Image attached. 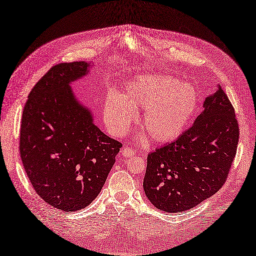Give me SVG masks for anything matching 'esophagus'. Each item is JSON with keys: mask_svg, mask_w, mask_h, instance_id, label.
Listing matches in <instances>:
<instances>
[{"mask_svg": "<svg viewBox=\"0 0 256 256\" xmlns=\"http://www.w3.org/2000/svg\"><path fill=\"white\" fill-rule=\"evenodd\" d=\"M120 154L124 158H130V156L134 154V148H131L129 146H125V147L122 148Z\"/></svg>", "mask_w": 256, "mask_h": 256, "instance_id": "obj_1", "label": "esophagus"}]
</instances>
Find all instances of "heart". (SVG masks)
<instances>
[{"mask_svg":"<svg viewBox=\"0 0 256 256\" xmlns=\"http://www.w3.org/2000/svg\"><path fill=\"white\" fill-rule=\"evenodd\" d=\"M198 93L188 84L163 74H143L126 84L120 94L111 92L104 104V120L112 134L124 136L144 108L142 125L150 138L167 143L182 134L198 109Z\"/></svg>","mask_w":256,"mask_h":256,"instance_id":"1","label":"heart"}]
</instances>
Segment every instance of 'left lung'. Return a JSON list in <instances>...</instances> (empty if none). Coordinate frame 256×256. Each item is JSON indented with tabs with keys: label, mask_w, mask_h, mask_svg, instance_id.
Returning a JSON list of instances; mask_svg holds the SVG:
<instances>
[{
	"label": "left lung",
	"mask_w": 256,
	"mask_h": 256,
	"mask_svg": "<svg viewBox=\"0 0 256 256\" xmlns=\"http://www.w3.org/2000/svg\"><path fill=\"white\" fill-rule=\"evenodd\" d=\"M188 130L147 156L144 190L163 212L195 208L228 178L240 138L234 108L220 86Z\"/></svg>",
	"instance_id": "1"
}]
</instances>
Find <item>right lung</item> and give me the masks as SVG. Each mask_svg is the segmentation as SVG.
<instances>
[{
	"instance_id": "1",
	"label": "right lung",
	"mask_w": 256,
	"mask_h": 256,
	"mask_svg": "<svg viewBox=\"0 0 256 256\" xmlns=\"http://www.w3.org/2000/svg\"><path fill=\"white\" fill-rule=\"evenodd\" d=\"M89 68L84 61L50 68L32 89L22 114L26 174L38 195L64 212L82 210L98 197L122 147L94 124L70 86Z\"/></svg>"
}]
</instances>
